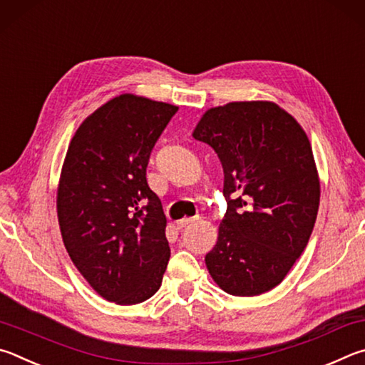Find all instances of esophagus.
I'll return each instance as SVG.
<instances>
[{
  "instance_id": "obj_1",
  "label": "esophagus",
  "mask_w": 365,
  "mask_h": 365,
  "mask_svg": "<svg viewBox=\"0 0 365 365\" xmlns=\"http://www.w3.org/2000/svg\"><path fill=\"white\" fill-rule=\"evenodd\" d=\"M200 218L199 216H194V218H182V220H179L178 221V227H187V226H190V225H194V222H197L199 221Z\"/></svg>"
}]
</instances>
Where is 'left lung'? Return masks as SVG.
I'll return each instance as SVG.
<instances>
[{
  "mask_svg": "<svg viewBox=\"0 0 365 365\" xmlns=\"http://www.w3.org/2000/svg\"><path fill=\"white\" fill-rule=\"evenodd\" d=\"M192 136L213 147L227 210L205 263L229 295L255 297L282 282L308 245L321 186L311 143L274 102H229L205 112Z\"/></svg>",
  "mask_w": 365,
  "mask_h": 365,
  "instance_id": "left-lung-1",
  "label": "left lung"
}]
</instances>
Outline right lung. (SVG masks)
<instances>
[{
	"instance_id": "1",
	"label": "right lung",
	"mask_w": 365,
	"mask_h": 365,
	"mask_svg": "<svg viewBox=\"0 0 365 365\" xmlns=\"http://www.w3.org/2000/svg\"><path fill=\"white\" fill-rule=\"evenodd\" d=\"M176 106L121 94L83 121L63 160L57 218L68 257L102 298L149 299L170 259L162 202L145 179Z\"/></svg>"
}]
</instances>
